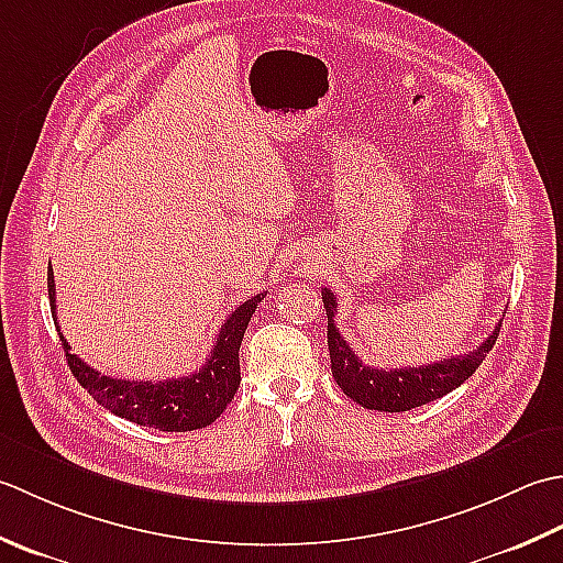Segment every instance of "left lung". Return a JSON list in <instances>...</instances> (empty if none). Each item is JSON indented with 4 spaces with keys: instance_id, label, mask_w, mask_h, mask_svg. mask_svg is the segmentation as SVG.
Listing matches in <instances>:
<instances>
[{
    "instance_id": "obj_1",
    "label": "left lung",
    "mask_w": 563,
    "mask_h": 563,
    "mask_svg": "<svg viewBox=\"0 0 563 563\" xmlns=\"http://www.w3.org/2000/svg\"><path fill=\"white\" fill-rule=\"evenodd\" d=\"M323 303L328 316V350L332 376H335L338 386L354 404L384 412H404L426 406L430 400H438L454 391L456 386H462L478 369L481 362L486 360L490 347L496 345L503 325L500 320L496 330L468 354H459V357L426 366H408V369H376V366L362 364V360L347 345V340L340 335L335 325L338 301L335 294H330V289H323Z\"/></svg>"
}]
</instances>
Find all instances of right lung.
Returning <instances> with one entry per match:
<instances>
[{"mask_svg": "<svg viewBox=\"0 0 563 563\" xmlns=\"http://www.w3.org/2000/svg\"><path fill=\"white\" fill-rule=\"evenodd\" d=\"M48 296L53 320H57L55 279L51 267ZM265 296L267 291L247 298L245 303H240L225 318V323L218 330L209 360H206L197 374L165 378V382H125V378L99 374L87 362L79 360L77 354H70V345L63 338L60 328H57V335L63 340V350L73 376L87 388L89 396L99 406L143 428H155L163 432H189L211 426L233 400L240 386V342H243L252 313H255L257 303Z\"/></svg>", "mask_w": 563, "mask_h": 563, "instance_id": "obj_1", "label": "right lung"}]
</instances>
